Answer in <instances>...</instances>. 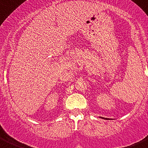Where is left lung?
<instances>
[{
    "mask_svg": "<svg viewBox=\"0 0 148 148\" xmlns=\"http://www.w3.org/2000/svg\"><path fill=\"white\" fill-rule=\"evenodd\" d=\"M103 119H104V118H103ZM105 119H108L107 118H105Z\"/></svg>",
    "mask_w": 148,
    "mask_h": 148,
    "instance_id": "obj_1",
    "label": "left lung"
}]
</instances>
